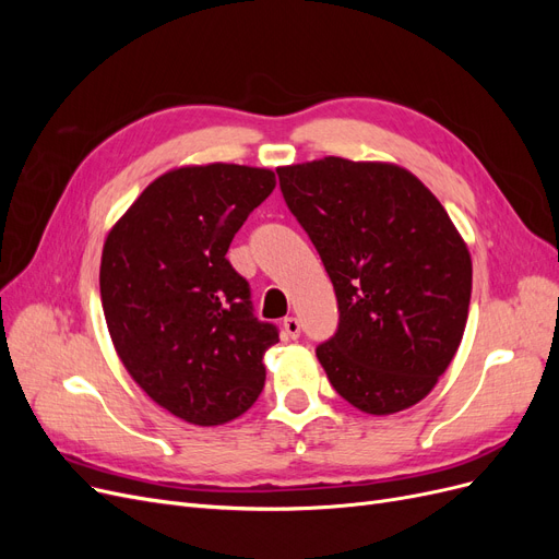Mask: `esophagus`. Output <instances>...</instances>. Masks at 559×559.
Segmentation results:
<instances>
[{
  "mask_svg": "<svg viewBox=\"0 0 559 559\" xmlns=\"http://www.w3.org/2000/svg\"><path fill=\"white\" fill-rule=\"evenodd\" d=\"M282 331H284L286 341H296V337L300 335V321L296 317H286L282 321Z\"/></svg>",
  "mask_w": 559,
  "mask_h": 559,
  "instance_id": "obj_1",
  "label": "esophagus"
}]
</instances>
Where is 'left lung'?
Segmentation results:
<instances>
[{
    "instance_id": "1",
    "label": "left lung",
    "mask_w": 559,
    "mask_h": 559,
    "mask_svg": "<svg viewBox=\"0 0 559 559\" xmlns=\"http://www.w3.org/2000/svg\"><path fill=\"white\" fill-rule=\"evenodd\" d=\"M286 207L333 282L337 329L317 345L354 408L392 415L425 399L462 343L471 257L448 212L408 170L321 158L280 167Z\"/></svg>"
}]
</instances>
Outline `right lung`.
<instances>
[{"mask_svg": "<svg viewBox=\"0 0 559 559\" xmlns=\"http://www.w3.org/2000/svg\"><path fill=\"white\" fill-rule=\"evenodd\" d=\"M275 183L259 167H179L107 235L99 296L114 347L132 380L191 425L240 417L263 389L280 329L253 314L226 253Z\"/></svg>", "mask_w": 559, "mask_h": 559, "instance_id": "add662e5", "label": "right lung"}]
</instances>
